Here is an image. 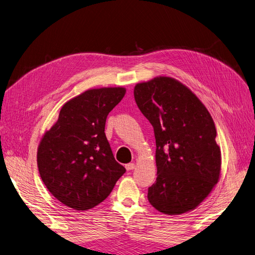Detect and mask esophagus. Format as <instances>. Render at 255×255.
<instances>
[{"mask_svg": "<svg viewBox=\"0 0 255 255\" xmlns=\"http://www.w3.org/2000/svg\"><path fill=\"white\" fill-rule=\"evenodd\" d=\"M125 167H126L127 170H133V169L135 168V165H134L133 163H129V164H127Z\"/></svg>", "mask_w": 255, "mask_h": 255, "instance_id": "esophagus-1", "label": "esophagus"}]
</instances>
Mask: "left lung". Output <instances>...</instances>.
<instances>
[{
    "mask_svg": "<svg viewBox=\"0 0 255 255\" xmlns=\"http://www.w3.org/2000/svg\"><path fill=\"white\" fill-rule=\"evenodd\" d=\"M136 105L154 130L156 182L148 201L168 215L195 209L220 181L222 154L214 122L180 81L156 77L134 87Z\"/></svg>",
    "mask_w": 255,
    "mask_h": 255,
    "instance_id": "1",
    "label": "left lung"
}]
</instances>
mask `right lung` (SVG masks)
I'll use <instances>...</instances> for the list:
<instances>
[{
  "label": "right lung",
  "instance_id": "add662e5",
  "mask_svg": "<svg viewBox=\"0 0 255 255\" xmlns=\"http://www.w3.org/2000/svg\"><path fill=\"white\" fill-rule=\"evenodd\" d=\"M124 87L89 89L66 102L37 147V168L48 191L65 206L88 210L102 203L126 169L105 134L108 113Z\"/></svg>",
  "mask_w": 255,
  "mask_h": 255
}]
</instances>
